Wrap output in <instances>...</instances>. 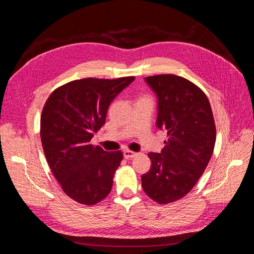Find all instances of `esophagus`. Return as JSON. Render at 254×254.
Wrapping results in <instances>:
<instances>
[{
    "instance_id": "obj_1",
    "label": "esophagus",
    "mask_w": 254,
    "mask_h": 254,
    "mask_svg": "<svg viewBox=\"0 0 254 254\" xmlns=\"http://www.w3.org/2000/svg\"><path fill=\"white\" fill-rule=\"evenodd\" d=\"M137 155L136 152H134V151H131V150H125L124 151V158L125 159H132V158H134L135 156Z\"/></svg>"
}]
</instances>
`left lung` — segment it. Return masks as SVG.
<instances>
[{"label": "left lung", "mask_w": 254, "mask_h": 254, "mask_svg": "<svg viewBox=\"0 0 254 254\" xmlns=\"http://www.w3.org/2000/svg\"><path fill=\"white\" fill-rule=\"evenodd\" d=\"M158 96L157 126L167 132L160 153L149 152L151 168L142 178L143 190L159 204L189 194L209 164L216 127L209 99L195 83L174 74L145 78Z\"/></svg>", "instance_id": "obj_1"}]
</instances>
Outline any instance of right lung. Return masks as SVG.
<instances>
[{
  "instance_id": "1",
  "label": "right lung",
  "mask_w": 254,
  "mask_h": 254,
  "mask_svg": "<svg viewBox=\"0 0 254 254\" xmlns=\"http://www.w3.org/2000/svg\"><path fill=\"white\" fill-rule=\"evenodd\" d=\"M134 76L83 78L52 92L40 122L45 158L61 189L76 202L93 205L109 195L123 152L91 144L102 128L111 102Z\"/></svg>"
}]
</instances>
